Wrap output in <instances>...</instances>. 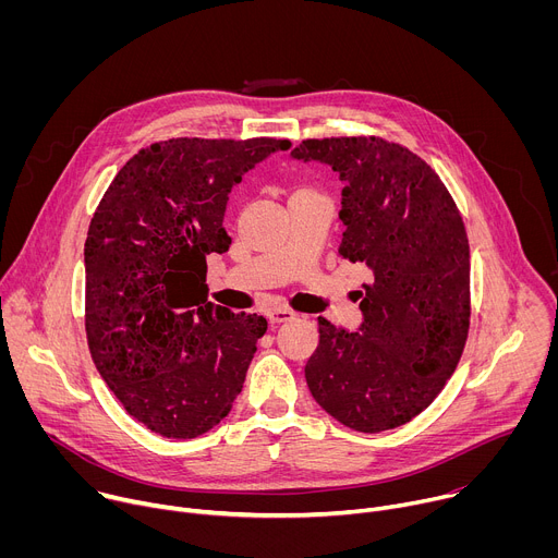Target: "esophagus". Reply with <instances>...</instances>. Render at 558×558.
Segmentation results:
<instances>
[{"label": "esophagus", "instance_id": "1", "mask_svg": "<svg viewBox=\"0 0 558 558\" xmlns=\"http://www.w3.org/2000/svg\"><path fill=\"white\" fill-rule=\"evenodd\" d=\"M293 311H289V308H271V311H267V320L271 323V325H280V323H289V320H293Z\"/></svg>", "mask_w": 558, "mask_h": 558}]
</instances>
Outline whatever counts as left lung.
I'll list each match as a JSON object with an SVG mask.
<instances>
[{"label": "left lung", "instance_id": "left-lung-1", "mask_svg": "<svg viewBox=\"0 0 558 558\" xmlns=\"http://www.w3.org/2000/svg\"><path fill=\"white\" fill-rule=\"evenodd\" d=\"M291 158L342 181L338 254L371 269L355 331L317 317L304 366L313 400L360 433L402 426L433 404L470 325V250L439 177L411 149L375 136L308 138Z\"/></svg>", "mask_w": 558, "mask_h": 558}]
</instances>
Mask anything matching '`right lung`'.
<instances>
[{
  "instance_id": "add662e5",
  "label": "right lung",
  "mask_w": 558,
  "mask_h": 558,
  "mask_svg": "<svg viewBox=\"0 0 558 558\" xmlns=\"http://www.w3.org/2000/svg\"><path fill=\"white\" fill-rule=\"evenodd\" d=\"M282 138H170L121 168L84 250L86 333L97 371L151 433L194 439L243 390L263 315L207 302V256L231 245L222 220L233 185Z\"/></svg>"
}]
</instances>
